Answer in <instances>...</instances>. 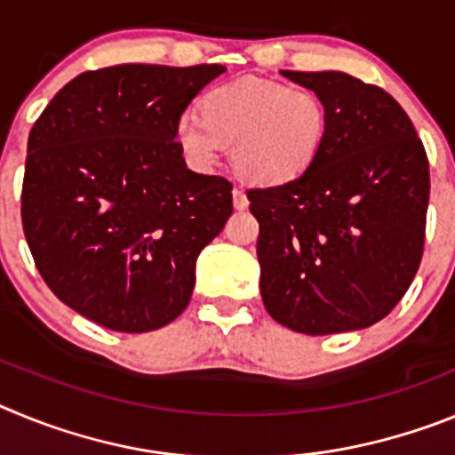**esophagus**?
I'll return each mask as SVG.
<instances>
[{"label":"esophagus","mask_w":455,"mask_h":455,"mask_svg":"<svg viewBox=\"0 0 455 455\" xmlns=\"http://www.w3.org/2000/svg\"><path fill=\"white\" fill-rule=\"evenodd\" d=\"M232 203H235V209H239V212H243V209H248L246 193L241 191V188H235V191H232Z\"/></svg>","instance_id":"obj_1"}]
</instances>
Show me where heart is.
Listing matches in <instances>:
<instances>
[{
    "label": "heart",
    "instance_id": "obj_1",
    "mask_svg": "<svg viewBox=\"0 0 455 455\" xmlns=\"http://www.w3.org/2000/svg\"><path fill=\"white\" fill-rule=\"evenodd\" d=\"M175 136L196 168L214 166L225 143L241 180L277 187L315 164L328 136V111L309 88L241 79L212 88L203 114L184 111Z\"/></svg>",
    "mask_w": 455,
    "mask_h": 455
}]
</instances>
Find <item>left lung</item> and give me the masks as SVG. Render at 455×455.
<instances>
[{
	"label": "left lung",
	"instance_id": "8db88e82",
	"mask_svg": "<svg viewBox=\"0 0 455 455\" xmlns=\"http://www.w3.org/2000/svg\"><path fill=\"white\" fill-rule=\"evenodd\" d=\"M283 77L323 100L328 136L300 178L248 191L264 307L303 335L363 331L392 312L419 268L426 150L383 88L337 70Z\"/></svg>",
	"mask_w": 455,
	"mask_h": 455
}]
</instances>
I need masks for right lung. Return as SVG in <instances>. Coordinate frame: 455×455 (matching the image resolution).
<instances>
[{"mask_svg": "<svg viewBox=\"0 0 455 455\" xmlns=\"http://www.w3.org/2000/svg\"><path fill=\"white\" fill-rule=\"evenodd\" d=\"M223 66L123 63L84 72L31 127L22 228L59 300L118 332L184 312L196 262L232 214V184L187 168L175 140Z\"/></svg>", "mask_w": 455, "mask_h": 455, "instance_id": "1", "label": "right lung"}]
</instances>
